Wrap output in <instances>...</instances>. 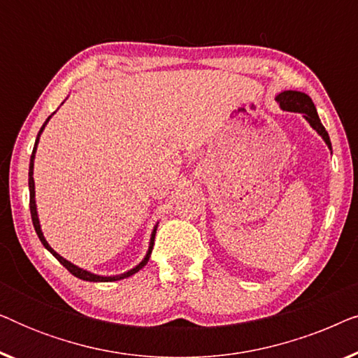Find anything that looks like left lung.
<instances>
[{
    "label": "left lung",
    "mask_w": 358,
    "mask_h": 358,
    "mask_svg": "<svg viewBox=\"0 0 358 358\" xmlns=\"http://www.w3.org/2000/svg\"><path fill=\"white\" fill-rule=\"evenodd\" d=\"M275 101L278 102V106H280L282 110L298 112V114H303L305 120L311 125V129L317 131V135H320L321 138L324 140L327 148L332 151L329 135H327L326 129L322 127L321 120H320V115H317V110H316L315 104H313L310 96L305 94V92H301V91L288 90V91H282L280 94H277Z\"/></svg>",
    "instance_id": "1"
}]
</instances>
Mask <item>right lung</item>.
Masks as SVG:
<instances>
[{"instance_id":"1","label":"right lung","mask_w":358,"mask_h":358,"mask_svg":"<svg viewBox=\"0 0 358 358\" xmlns=\"http://www.w3.org/2000/svg\"><path fill=\"white\" fill-rule=\"evenodd\" d=\"M62 104H63V102H62ZM53 114H55V112H53ZM53 114H52V115H53ZM52 115L48 117V119L45 120V124L42 125V129L38 130L37 138H36V145H34V150H32V155H31V163H29V195H31V203H29V205H31L32 223H34V228H36V233H37L38 239H41V243L43 244V246H45L47 251L50 252L52 256H55V259H58V262H60L63 267L68 268V271H70V272L73 273V275L78 277V278H81V280H86V282H115V280H122V278H127V277L134 275V273L141 271V268H143V267L146 266V264H148V261H150L151 251H153V244H155L156 228H158V223H159V222L156 223L155 227H153V231H151V236H150L148 251H146L145 257L141 259V262L136 264V266H135L134 268H130V271H127V272H124V273H117V275H99V273H92V272H90V271H86V268H81V267L75 266V264L70 262V261H66L65 257L60 256V254H58V252L55 251V249H53V248L50 246V244L47 243L45 236H43L42 228H41V220H38V213H37V203H36V182H34V159H36V151H37L38 140H41L42 131H43V129H45V125L48 124V120L52 119Z\"/></svg>"}]
</instances>
